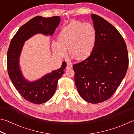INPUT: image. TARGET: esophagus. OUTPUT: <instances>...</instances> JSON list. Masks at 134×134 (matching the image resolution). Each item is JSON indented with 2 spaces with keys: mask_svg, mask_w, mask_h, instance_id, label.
<instances>
[{
  "mask_svg": "<svg viewBox=\"0 0 134 134\" xmlns=\"http://www.w3.org/2000/svg\"><path fill=\"white\" fill-rule=\"evenodd\" d=\"M72 67V64H71V63H67V67H66V69H71V68Z\"/></svg>",
  "mask_w": 134,
  "mask_h": 134,
  "instance_id": "esophagus-1",
  "label": "esophagus"
}]
</instances>
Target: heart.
I'll return each instance as SVG.
<instances>
[{"label": "heart", "mask_w": 134, "mask_h": 134, "mask_svg": "<svg viewBox=\"0 0 134 134\" xmlns=\"http://www.w3.org/2000/svg\"><path fill=\"white\" fill-rule=\"evenodd\" d=\"M96 31L89 23L72 21L61 29L57 41L52 42L53 53L56 57L69 55L77 61L87 58L94 50L96 42Z\"/></svg>", "instance_id": "b5f03b06"}]
</instances>
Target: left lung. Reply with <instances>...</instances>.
I'll return each instance as SVG.
<instances>
[{
  "instance_id": "8db88e82",
  "label": "left lung",
  "mask_w": 134,
  "mask_h": 134,
  "mask_svg": "<svg viewBox=\"0 0 134 134\" xmlns=\"http://www.w3.org/2000/svg\"><path fill=\"white\" fill-rule=\"evenodd\" d=\"M96 42L91 55L72 65L79 94L87 102L99 103L114 94L125 76L128 55L118 31L99 16L91 15Z\"/></svg>"
}]
</instances>
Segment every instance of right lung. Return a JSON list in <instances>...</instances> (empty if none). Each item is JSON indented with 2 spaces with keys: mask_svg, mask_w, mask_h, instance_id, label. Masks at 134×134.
<instances>
[{
  "mask_svg": "<svg viewBox=\"0 0 134 134\" xmlns=\"http://www.w3.org/2000/svg\"><path fill=\"white\" fill-rule=\"evenodd\" d=\"M60 16L43 18L37 16L24 25L11 40L7 54L8 71L10 80L24 98L34 104H42L50 99L55 93L58 79L64 74L66 63L60 69L47 73L35 81L24 77L19 64V58L25 42L38 34L52 35L60 23Z\"/></svg>",
  "mask_w": 134,
  "mask_h": 134,
  "instance_id": "obj_1",
  "label": "right lung"
}]
</instances>
